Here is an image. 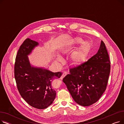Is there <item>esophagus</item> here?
I'll list each match as a JSON object with an SVG mask.
<instances>
[{
    "mask_svg": "<svg viewBox=\"0 0 124 124\" xmlns=\"http://www.w3.org/2000/svg\"><path fill=\"white\" fill-rule=\"evenodd\" d=\"M67 74V72H66V71H64V72H63V74H62V75H61V77H60V78L61 79H62Z\"/></svg>",
    "mask_w": 124,
    "mask_h": 124,
    "instance_id": "34e87169",
    "label": "esophagus"
}]
</instances>
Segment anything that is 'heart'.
Here are the masks:
<instances>
[{"mask_svg":"<svg viewBox=\"0 0 124 124\" xmlns=\"http://www.w3.org/2000/svg\"><path fill=\"white\" fill-rule=\"evenodd\" d=\"M71 56V63L73 66L80 65L86 61L92 49V45L88 41H83L82 38L76 37L71 38L66 42L62 48L63 53H67L72 51L74 48L79 45ZM56 60L62 61L63 59L59 55H56Z\"/></svg>","mask_w":124,"mask_h":124,"instance_id":"obj_1","label":"heart"}]
</instances>
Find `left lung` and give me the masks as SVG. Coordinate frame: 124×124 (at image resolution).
Wrapping results in <instances>:
<instances>
[{
	"instance_id": "left-lung-1",
	"label": "left lung",
	"mask_w": 124,
	"mask_h": 124,
	"mask_svg": "<svg viewBox=\"0 0 124 124\" xmlns=\"http://www.w3.org/2000/svg\"><path fill=\"white\" fill-rule=\"evenodd\" d=\"M110 63L105 43L101 41L97 53L86 62L70 69L63 79L74 101L87 107L98 101L106 89Z\"/></svg>"
}]
</instances>
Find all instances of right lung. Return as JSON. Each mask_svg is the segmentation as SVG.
Instances as JSON below:
<instances>
[{"label":"right lung","mask_w":124,"mask_h":124,"mask_svg":"<svg viewBox=\"0 0 124 124\" xmlns=\"http://www.w3.org/2000/svg\"><path fill=\"white\" fill-rule=\"evenodd\" d=\"M39 44L29 38L23 42L16 56L15 77L18 92L25 101L32 107L44 109L54 101L56 92L53 82L62 73H54L31 64L28 56Z\"/></svg>","instance_id":"right-lung-1"}]
</instances>
